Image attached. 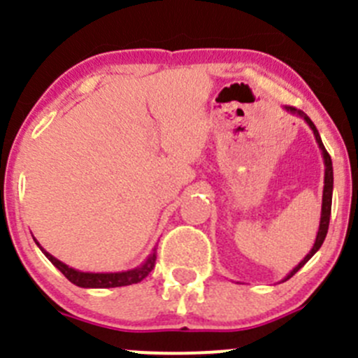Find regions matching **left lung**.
Returning <instances> with one entry per match:
<instances>
[{
    "instance_id": "8db88e82",
    "label": "left lung",
    "mask_w": 358,
    "mask_h": 358,
    "mask_svg": "<svg viewBox=\"0 0 358 358\" xmlns=\"http://www.w3.org/2000/svg\"><path fill=\"white\" fill-rule=\"evenodd\" d=\"M284 109H286L287 112H291V114H294V115H299V117H301L303 121H305L306 124H308L310 128H312V131H313V136H315L317 143H319V149H320V152H322V157H324V166H326V171H324L322 211H320V225H319V232H317V237H315V243H313V248L310 249V252H308V255H306L305 258H303L301 262H299L298 265H296L294 268H292L291 272L287 273V277H284V279H282V282H284V280L291 279V277L294 275V273L298 272V270L301 268V266L305 265V263L308 262V259L312 258V256L315 255L317 251H319L320 246H322L324 239H326V236H327V229H329V218H331V204H333V182H334V178H333V161H331V156H329V154H327L326 147H324L322 140H320V135H319V131H317V128H315V124H313V122H312V119H310L308 115L305 114V112H301V110L294 109V107H284Z\"/></svg>"
}]
</instances>
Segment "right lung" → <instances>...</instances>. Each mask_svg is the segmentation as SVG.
I'll return each instance as SVG.
<instances>
[{
  "instance_id": "add662e5",
  "label": "right lung",
  "mask_w": 358,
  "mask_h": 358,
  "mask_svg": "<svg viewBox=\"0 0 358 358\" xmlns=\"http://www.w3.org/2000/svg\"><path fill=\"white\" fill-rule=\"evenodd\" d=\"M36 241V239H34ZM36 244L39 246V243L36 241ZM43 252H45L46 258L71 280L72 284L79 287H92V289H106V287H121V286H131V284H138L152 272L154 265H156V248L150 252L149 258L142 263L140 266L131 270H126V272H109V273H95V272H79V270L71 268V266L62 263L60 259H57L55 256L50 255L48 251H45L39 246Z\"/></svg>"
}]
</instances>
